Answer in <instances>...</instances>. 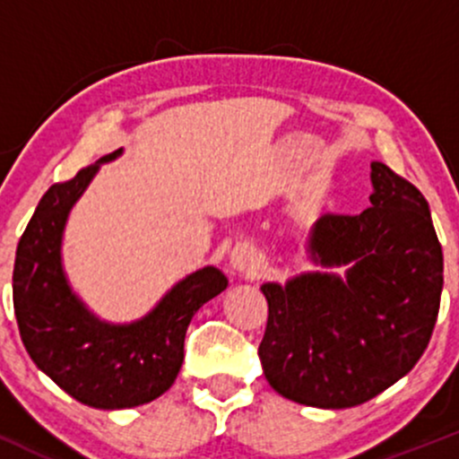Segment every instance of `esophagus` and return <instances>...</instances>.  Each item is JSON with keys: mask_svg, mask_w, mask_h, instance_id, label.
Returning a JSON list of instances; mask_svg holds the SVG:
<instances>
[{"mask_svg": "<svg viewBox=\"0 0 459 459\" xmlns=\"http://www.w3.org/2000/svg\"><path fill=\"white\" fill-rule=\"evenodd\" d=\"M230 265L237 272H252L256 267V255L250 246H237L230 252Z\"/></svg>", "mask_w": 459, "mask_h": 459, "instance_id": "obj_1", "label": "esophagus"}]
</instances>
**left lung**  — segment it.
I'll return each instance as SVG.
<instances>
[{"instance_id": "1", "label": "left lung", "mask_w": 459, "mask_h": 459, "mask_svg": "<svg viewBox=\"0 0 459 459\" xmlns=\"http://www.w3.org/2000/svg\"><path fill=\"white\" fill-rule=\"evenodd\" d=\"M371 207L325 213L310 252L345 278L304 273L263 284L267 325L259 358L282 397L313 408L360 405L386 391L428 350L442 293V246L419 187L371 163Z\"/></svg>"}]
</instances>
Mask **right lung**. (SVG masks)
Wrapping results in <instances>:
<instances>
[{
	"instance_id": "add662e5",
	"label": "right lung",
	"mask_w": 459,
	"mask_h": 459,
	"mask_svg": "<svg viewBox=\"0 0 459 459\" xmlns=\"http://www.w3.org/2000/svg\"><path fill=\"white\" fill-rule=\"evenodd\" d=\"M116 155L120 149L47 189L21 235L13 272L14 315L30 358L62 391L101 410L134 408L166 393L183 365L194 313L229 287L222 272L204 267L131 325L101 324L82 307L62 273V229L99 163Z\"/></svg>"
}]
</instances>
